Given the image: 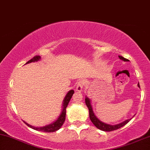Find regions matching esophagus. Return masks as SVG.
I'll list each match as a JSON object with an SVG mask.
<instances>
[{"label":"esophagus","mask_w":150,"mask_h":150,"mask_svg":"<svg viewBox=\"0 0 150 150\" xmlns=\"http://www.w3.org/2000/svg\"><path fill=\"white\" fill-rule=\"evenodd\" d=\"M84 86V81H79L78 83H77L76 86V90L77 92H81L82 91L83 88Z\"/></svg>","instance_id":"34e87169"}]
</instances>
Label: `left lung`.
<instances>
[{
  "label": "left lung",
  "mask_w": 150,
  "mask_h": 150,
  "mask_svg": "<svg viewBox=\"0 0 150 150\" xmlns=\"http://www.w3.org/2000/svg\"><path fill=\"white\" fill-rule=\"evenodd\" d=\"M118 56H119L120 60L126 61V62H127V61H129L128 59L125 58L124 57L121 56V55H118ZM138 86L140 88L139 83H138ZM85 101H86V106H88V110H89V115H90V120H91L92 122L94 124V125H95L97 128L100 129V130L104 131V132H112V131L116 130V129H118L121 128V127H122L123 126H125V125H127V124L131 120V119L127 120H125V121H124L123 122L120 123V124H118V125H108V124H106V123L100 121V120L98 119V118L95 116V115L93 112V110H92L91 101H90V99H89V98L86 97Z\"/></svg>",
  "instance_id": "8db88e82"
}]
</instances>
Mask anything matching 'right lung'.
<instances>
[{
  "label": "right lung",
  "mask_w": 150,
  "mask_h": 150,
  "mask_svg": "<svg viewBox=\"0 0 150 150\" xmlns=\"http://www.w3.org/2000/svg\"><path fill=\"white\" fill-rule=\"evenodd\" d=\"M41 59V57L40 55H36V56L33 57L32 59H30V60L28 61L25 64L30 63V62H38V60H40ZM74 93V91L73 90H71L70 91H69L65 97H64V100H63V104H62V112H61L60 115L59 116L58 119L55 120V122H53L52 124H50V125H48L47 126H44L42 127H33L32 125H29L25 122V121L24 123L28 126L30 128H32L33 129H35V130L37 131H40V132H54L55 131H58V129H60V127L62 126V125L64 124V120H65V116H66V108L67 107L68 103H69L70 99L73 95V94Z\"/></svg>",
  "instance_id": "right-lung-1"
}]
</instances>
